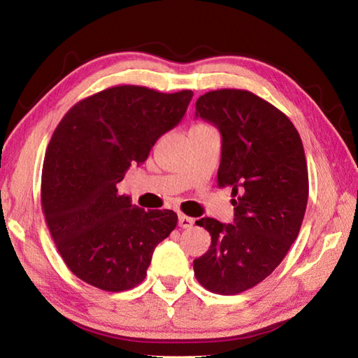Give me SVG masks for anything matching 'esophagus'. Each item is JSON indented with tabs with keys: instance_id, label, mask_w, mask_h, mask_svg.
Wrapping results in <instances>:
<instances>
[{
	"instance_id": "obj_1",
	"label": "esophagus",
	"mask_w": 358,
	"mask_h": 358,
	"mask_svg": "<svg viewBox=\"0 0 358 358\" xmlns=\"http://www.w3.org/2000/svg\"><path fill=\"white\" fill-rule=\"evenodd\" d=\"M193 224H194L193 217H188L185 215H179V227L189 229V227H193Z\"/></svg>"
}]
</instances>
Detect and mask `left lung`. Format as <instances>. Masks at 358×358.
Wrapping results in <instances>:
<instances>
[{
    "label": "left lung",
    "instance_id": "obj_1",
    "mask_svg": "<svg viewBox=\"0 0 358 358\" xmlns=\"http://www.w3.org/2000/svg\"><path fill=\"white\" fill-rule=\"evenodd\" d=\"M196 117L222 136L217 185L231 187L233 224L202 217L210 249L193 261L203 287L236 295L267 278L294 244L309 196L301 137L278 108L244 90H217L196 101Z\"/></svg>",
    "mask_w": 358,
    "mask_h": 358
}]
</instances>
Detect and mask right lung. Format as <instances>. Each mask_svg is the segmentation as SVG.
I'll use <instances>...</instances> for the list:
<instances>
[{"mask_svg": "<svg viewBox=\"0 0 358 358\" xmlns=\"http://www.w3.org/2000/svg\"><path fill=\"white\" fill-rule=\"evenodd\" d=\"M193 92L120 85L80 100L48 145L41 207L64 264L108 292L136 287L156 245L174 230L171 210L138 208L117 184L184 117Z\"/></svg>", "mask_w": 358, "mask_h": 358, "instance_id": "1", "label": "right lung"}]
</instances>
